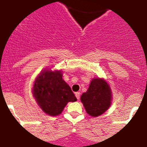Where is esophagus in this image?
<instances>
[{
    "instance_id": "esophagus-1",
    "label": "esophagus",
    "mask_w": 147,
    "mask_h": 147,
    "mask_svg": "<svg viewBox=\"0 0 147 147\" xmlns=\"http://www.w3.org/2000/svg\"><path fill=\"white\" fill-rule=\"evenodd\" d=\"M76 97L77 98L78 100H79V98H80V92H76Z\"/></svg>"
}]
</instances>
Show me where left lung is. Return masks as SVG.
<instances>
[{"instance_id":"1","label":"left lung","mask_w":147,"mask_h":147,"mask_svg":"<svg viewBox=\"0 0 147 147\" xmlns=\"http://www.w3.org/2000/svg\"><path fill=\"white\" fill-rule=\"evenodd\" d=\"M111 89L102 78H93L88 89L81 96V101L88 114L98 117L104 114L111 104Z\"/></svg>"}]
</instances>
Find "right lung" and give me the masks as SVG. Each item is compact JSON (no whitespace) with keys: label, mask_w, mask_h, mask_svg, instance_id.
<instances>
[{"label":"right lung","mask_w":147,"mask_h":147,"mask_svg":"<svg viewBox=\"0 0 147 147\" xmlns=\"http://www.w3.org/2000/svg\"><path fill=\"white\" fill-rule=\"evenodd\" d=\"M33 94L40 108L50 116L59 115L67 103L77 100L61 71L43 70L34 82Z\"/></svg>","instance_id":"1"}]
</instances>
